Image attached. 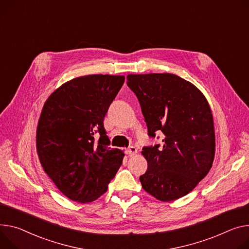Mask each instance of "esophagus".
Here are the masks:
<instances>
[{"label": "esophagus", "instance_id": "esophagus-1", "mask_svg": "<svg viewBox=\"0 0 249 249\" xmlns=\"http://www.w3.org/2000/svg\"><path fill=\"white\" fill-rule=\"evenodd\" d=\"M126 153H127V155H128V156L133 157L134 155H136V154L138 153V149H137L136 147H133V146H131V147H129V148L126 150Z\"/></svg>", "mask_w": 249, "mask_h": 249}]
</instances>
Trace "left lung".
Wrapping results in <instances>:
<instances>
[{
    "label": "left lung",
    "mask_w": 249,
    "mask_h": 249,
    "mask_svg": "<svg viewBox=\"0 0 249 249\" xmlns=\"http://www.w3.org/2000/svg\"><path fill=\"white\" fill-rule=\"evenodd\" d=\"M151 137L162 131L164 145L145 147L148 163L140 176L142 188L161 201L192 192L210 172L215 153L210 104L192 82L172 73L128 74Z\"/></svg>",
    "instance_id": "8db88e82"
}]
</instances>
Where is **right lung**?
Returning a JSON list of instances; mask_svg holds the SVG:
<instances>
[{"mask_svg": "<svg viewBox=\"0 0 249 249\" xmlns=\"http://www.w3.org/2000/svg\"><path fill=\"white\" fill-rule=\"evenodd\" d=\"M124 80L123 75L79 76L60 85L43 104L36 138L38 159L56 188L72 200L97 199L122 164L124 152L109 147L103 120Z\"/></svg>", "mask_w": 249, "mask_h": 249, "instance_id": "add662e5", "label": "right lung"}]
</instances>
